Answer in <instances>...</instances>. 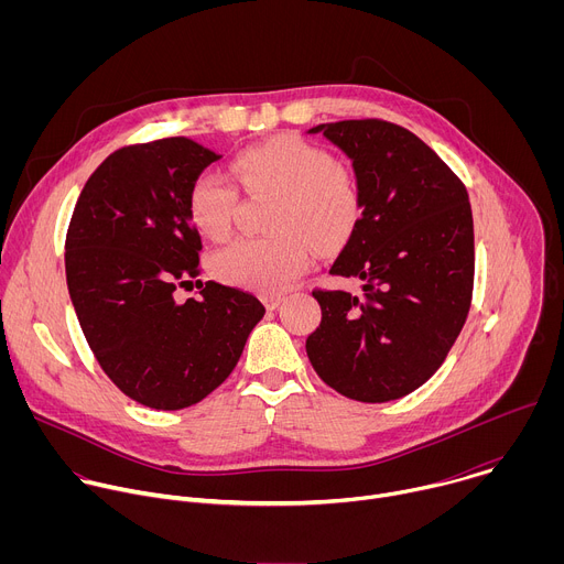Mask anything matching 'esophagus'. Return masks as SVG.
<instances>
[{
	"mask_svg": "<svg viewBox=\"0 0 564 564\" xmlns=\"http://www.w3.org/2000/svg\"><path fill=\"white\" fill-rule=\"evenodd\" d=\"M263 303L268 310H276L283 303V296H274V294H263Z\"/></svg>",
	"mask_w": 564,
	"mask_h": 564,
	"instance_id": "34e87169",
	"label": "esophagus"
}]
</instances>
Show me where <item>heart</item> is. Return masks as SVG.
<instances>
[{
  "instance_id": "1",
  "label": "heart",
  "mask_w": 564,
  "mask_h": 564,
  "mask_svg": "<svg viewBox=\"0 0 564 564\" xmlns=\"http://www.w3.org/2000/svg\"><path fill=\"white\" fill-rule=\"evenodd\" d=\"M234 181L250 194L276 196L268 229L274 236L238 238L212 259L216 279L274 294L290 288L312 263L314 250L333 254L355 234L361 212V183L324 147L301 138H279L240 151ZM187 216L212 240L231 231L238 192L229 178L200 172L187 189Z\"/></svg>"
}]
</instances>
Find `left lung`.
<instances>
[{
  "label": "left lung",
  "mask_w": 564,
  "mask_h": 564,
  "mask_svg": "<svg viewBox=\"0 0 564 564\" xmlns=\"http://www.w3.org/2000/svg\"><path fill=\"white\" fill-rule=\"evenodd\" d=\"M350 160L361 220L330 268L361 294L314 290L321 324L307 337L312 368L337 392L381 404L444 364L473 296L475 248L466 187L409 129L386 120L312 127Z\"/></svg>",
  "instance_id": "obj_1"
}]
</instances>
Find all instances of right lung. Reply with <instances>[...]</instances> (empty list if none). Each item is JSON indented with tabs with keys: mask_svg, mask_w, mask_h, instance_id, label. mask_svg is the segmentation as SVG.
<instances>
[{
	"mask_svg": "<svg viewBox=\"0 0 564 564\" xmlns=\"http://www.w3.org/2000/svg\"><path fill=\"white\" fill-rule=\"evenodd\" d=\"M220 155L189 138L113 151L91 174L66 231V285L107 377L155 411L198 404L234 370L263 303L198 276L200 236L187 216L192 181Z\"/></svg>",
	"mask_w": 564,
	"mask_h": 564,
	"instance_id": "obj_1",
	"label": "right lung"
}]
</instances>
